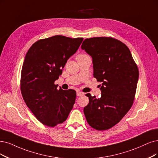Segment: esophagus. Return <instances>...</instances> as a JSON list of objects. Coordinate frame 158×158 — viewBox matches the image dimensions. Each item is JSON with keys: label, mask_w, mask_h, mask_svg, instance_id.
Returning <instances> with one entry per match:
<instances>
[{"label": "esophagus", "mask_w": 158, "mask_h": 158, "mask_svg": "<svg viewBox=\"0 0 158 158\" xmlns=\"http://www.w3.org/2000/svg\"><path fill=\"white\" fill-rule=\"evenodd\" d=\"M83 95H84V93L83 92H81V91H77V96H82Z\"/></svg>", "instance_id": "esophagus-1"}]
</instances>
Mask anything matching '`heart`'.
<instances>
[{
    "label": "heart",
    "instance_id": "b5f03b06",
    "mask_svg": "<svg viewBox=\"0 0 158 158\" xmlns=\"http://www.w3.org/2000/svg\"><path fill=\"white\" fill-rule=\"evenodd\" d=\"M85 55H85V54H80V55H78L77 56V57H80V56H85ZM76 57V58H77Z\"/></svg>",
    "mask_w": 158,
    "mask_h": 158
}]
</instances>
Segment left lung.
I'll return each mask as SVG.
<instances>
[{"label": "left lung", "instance_id": "obj_1", "mask_svg": "<svg viewBox=\"0 0 158 158\" xmlns=\"http://www.w3.org/2000/svg\"><path fill=\"white\" fill-rule=\"evenodd\" d=\"M81 49L92 58L94 77L102 82V96L86 94L84 108L88 124L96 130L111 128L122 119L133 103L139 69L126 44L111 37L85 39Z\"/></svg>", "mask_w": 158, "mask_h": 158}]
</instances>
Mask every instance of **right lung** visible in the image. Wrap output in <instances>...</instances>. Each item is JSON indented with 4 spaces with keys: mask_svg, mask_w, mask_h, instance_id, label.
<instances>
[{
    "mask_svg": "<svg viewBox=\"0 0 158 158\" xmlns=\"http://www.w3.org/2000/svg\"><path fill=\"white\" fill-rule=\"evenodd\" d=\"M83 40L56 35L38 40L27 52L21 74V94L27 107L44 125L55 127L62 123L73 108L76 92L58 90L55 81Z\"/></svg>",
    "mask_w": 158,
    "mask_h": 158,
    "instance_id": "obj_1",
    "label": "right lung"
}]
</instances>
